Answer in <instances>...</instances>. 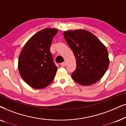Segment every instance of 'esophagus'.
Masks as SVG:
<instances>
[{"label": "esophagus", "instance_id": "esophagus-1", "mask_svg": "<svg viewBox=\"0 0 126 126\" xmlns=\"http://www.w3.org/2000/svg\"><path fill=\"white\" fill-rule=\"evenodd\" d=\"M60 66L62 67H65L66 66V63H65V62H63V63H62L61 64H60Z\"/></svg>", "mask_w": 126, "mask_h": 126}]
</instances>
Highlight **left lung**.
Masks as SVG:
<instances>
[{
  "label": "left lung",
  "instance_id": "left-lung-1",
  "mask_svg": "<svg viewBox=\"0 0 126 126\" xmlns=\"http://www.w3.org/2000/svg\"><path fill=\"white\" fill-rule=\"evenodd\" d=\"M63 35L76 59V69L71 74L73 79L83 86L101 79L110 64L106 47L95 35L85 29L65 31Z\"/></svg>",
  "mask_w": 126,
  "mask_h": 126
}]
</instances>
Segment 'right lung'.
Returning a JSON list of instances; mask_svg holds the SVG:
<instances>
[{"label":"right lung","instance_id":"1","mask_svg":"<svg viewBox=\"0 0 126 126\" xmlns=\"http://www.w3.org/2000/svg\"><path fill=\"white\" fill-rule=\"evenodd\" d=\"M58 30L46 28L34 34L20 52L18 67L20 75L29 86L37 89L48 86L58 67L50 52L52 41Z\"/></svg>","mask_w":126,"mask_h":126}]
</instances>
